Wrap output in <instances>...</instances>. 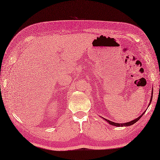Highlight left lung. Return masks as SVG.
<instances>
[{"label": "left lung", "instance_id": "left-lung-1", "mask_svg": "<svg viewBox=\"0 0 160 160\" xmlns=\"http://www.w3.org/2000/svg\"><path fill=\"white\" fill-rule=\"evenodd\" d=\"M153 89H152V93H151V100H150V102H149V104H148V106L149 105L151 104V101H152V93H153V91H152ZM146 111H144L143 113L142 114H141V115H140V117H138V118H136V119H135V120H132V121H130V122H126V123H115V122H111V121H110V120H107V119H104V118H103V119H104V120L105 121H107L108 124H111V125H113V126H115V127H128V126H131V125H132L133 124H135V122H138L139 120H140V119L142 117V115H143L144 114V113H145Z\"/></svg>", "mask_w": 160, "mask_h": 160}]
</instances>
